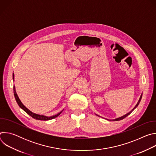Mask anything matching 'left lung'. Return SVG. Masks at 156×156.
Instances as JSON below:
<instances>
[{"mask_svg":"<svg viewBox=\"0 0 156 156\" xmlns=\"http://www.w3.org/2000/svg\"><path fill=\"white\" fill-rule=\"evenodd\" d=\"M142 95H143V94H141V96H140V99H139V101H138V103L136 104V105H135V107L133 108L130 112H129L128 114H125V115H123V116H122V117H119V118H117V119H113V120H110V121H119V120H122V119H125L126 117H127L128 115H129L133 110H134L137 107H138V105H139V104H140V101H141V98H142ZM97 115V114H96ZM98 116H99V115H98ZM99 117H100V116H99ZM107 120H108V119H107Z\"/></svg>","mask_w":156,"mask_h":156,"instance_id":"1","label":"left lung"}]
</instances>
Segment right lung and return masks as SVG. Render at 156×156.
Instances as JSON below:
<instances>
[{
  "mask_svg": "<svg viewBox=\"0 0 156 156\" xmlns=\"http://www.w3.org/2000/svg\"><path fill=\"white\" fill-rule=\"evenodd\" d=\"M13 80L14 81V73H13ZM13 93H14V96H15V98L16 99V101L18 104V105L20 106V107L21 108L23 109L25 112H26L28 115H30L31 117H32L33 119H36V120H52L53 119L56 118L57 117H58L62 112L63 110H62L61 112H60L59 113H58L57 114L55 115H52V116H50V117H48L46 115H39V114H36L35 113L32 112L31 111H30L28 108H27L22 102H21V101L20 100L16 93V90H15V86H13Z\"/></svg>",
  "mask_w": 156,
  "mask_h": 156,
  "instance_id": "add662e5",
  "label": "right lung"
}]
</instances>
